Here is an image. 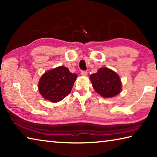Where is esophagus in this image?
<instances>
[{"label": "esophagus", "instance_id": "1", "mask_svg": "<svg viewBox=\"0 0 157 157\" xmlns=\"http://www.w3.org/2000/svg\"><path fill=\"white\" fill-rule=\"evenodd\" d=\"M87 74H88V73H87L86 71H81V75H82L86 76Z\"/></svg>", "mask_w": 157, "mask_h": 157}]
</instances>
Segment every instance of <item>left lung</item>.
Returning a JSON list of instances; mask_svg holds the SVG:
<instances>
[{"instance_id":"obj_1","label":"left lung","mask_w":157,"mask_h":157,"mask_svg":"<svg viewBox=\"0 0 157 157\" xmlns=\"http://www.w3.org/2000/svg\"><path fill=\"white\" fill-rule=\"evenodd\" d=\"M95 91L105 98L118 95L121 91V82L117 74L107 68H101L90 76Z\"/></svg>"}]
</instances>
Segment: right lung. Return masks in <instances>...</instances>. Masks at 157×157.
I'll use <instances>...</instances> for the list:
<instances>
[{
	"label": "right lung",
	"instance_id": "obj_1",
	"mask_svg": "<svg viewBox=\"0 0 157 157\" xmlns=\"http://www.w3.org/2000/svg\"><path fill=\"white\" fill-rule=\"evenodd\" d=\"M77 77V74L71 73L64 66L47 71L39 82V92L45 99L59 102L70 94Z\"/></svg>",
	"mask_w": 157,
	"mask_h": 157
}]
</instances>
